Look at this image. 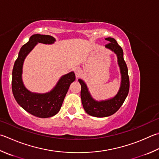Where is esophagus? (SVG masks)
Instances as JSON below:
<instances>
[{"instance_id":"esophagus-1","label":"esophagus","mask_w":159,"mask_h":159,"mask_svg":"<svg viewBox=\"0 0 159 159\" xmlns=\"http://www.w3.org/2000/svg\"><path fill=\"white\" fill-rule=\"evenodd\" d=\"M74 73H75V75H76V78L80 76V75L81 74V73H82L81 69L79 68V67H76L74 69Z\"/></svg>"}]
</instances>
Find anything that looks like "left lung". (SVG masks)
Here are the masks:
<instances>
[{"instance_id": "1", "label": "left lung", "mask_w": 159, "mask_h": 159, "mask_svg": "<svg viewBox=\"0 0 159 159\" xmlns=\"http://www.w3.org/2000/svg\"><path fill=\"white\" fill-rule=\"evenodd\" d=\"M105 39L110 42L105 46L106 48L117 55V63L120 70L121 84L117 94L109 99L97 101L91 96L86 83L82 79H79L81 85L80 97L83 108L88 115L97 117H108L115 113L125 102L129 90L128 68L124 60L122 48L114 38L108 37Z\"/></svg>"}]
</instances>
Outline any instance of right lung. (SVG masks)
<instances>
[{
    "label": "right lung",
    "instance_id": "right-lung-1",
    "mask_svg": "<svg viewBox=\"0 0 159 159\" xmlns=\"http://www.w3.org/2000/svg\"><path fill=\"white\" fill-rule=\"evenodd\" d=\"M55 42L56 39L51 35H32L29 41L20 49L12 70L11 89L14 99L25 111L40 118L54 116L60 111L71 83L76 79L74 71L63 75L50 92L43 94L32 92L25 87L22 80L25 58L38 43L52 44Z\"/></svg>",
    "mask_w": 159,
    "mask_h": 159
}]
</instances>
